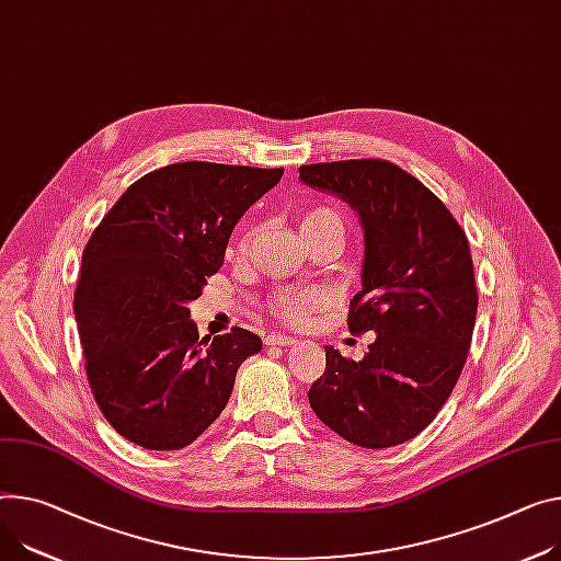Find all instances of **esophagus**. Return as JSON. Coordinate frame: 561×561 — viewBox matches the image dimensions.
I'll return each instance as SVG.
<instances>
[{"label": "esophagus", "instance_id": "obj_1", "mask_svg": "<svg viewBox=\"0 0 561 561\" xmlns=\"http://www.w3.org/2000/svg\"><path fill=\"white\" fill-rule=\"evenodd\" d=\"M296 339H291V336H285V334H280V332H270L267 336H265V346H291Z\"/></svg>", "mask_w": 561, "mask_h": 561}]
</instances>
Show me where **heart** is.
Instances as JSON below:
<instances>
[{"mask_svg": "<svg viewBox=\"0 0 561 561\" xmlns=\"http://www.w3.org/2000/svg\"><path fill=\"white\" fill-rule=\"evenodd\" d=\"M321 225H341V220L332 208H325V206H312V208L300 213V231L314 229V227H321ZM249 236H251V229L242 238L240 247L247 244ZM321 304H323V296L317 289H287V291H280V294L274 296L272 310L285 323L300 325V323H306L321 308Z\"/></svg>", "mask_w": 561, "mask_h": 561, "instance_id": "heart-1", "label": "heart"}]
</instances>
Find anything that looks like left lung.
Masks as SVG:
<instances>
[{
  "label": "left lung",
  "mask_w": 561,
  "mask_h": 561,
  "mask_svg": "<svg viewBox=\"0 0 561 561\" xmlns=\"http://www.w3.org/2000/svg\"><path fill=\"white\" fill-rule=\"evenodd\" d=\"M298 178L359 213L364 287L348 330L375 332L362 362L325 346L310 407L353 445H402L434 422L467 362L479 308L467 236L438 195L386 159L310 163Z\"/></svg>",
  "instance_id": "8db88e82"
}]
</instances>
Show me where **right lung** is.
Returning <instances> with one entry per match:
<instances>
[{"mask_svg":"<svg viewBox=\"0 0 561 561\" xmlns=\"http://www.w3.org/2000/svg\"><path fill=\"white\" fill-rule=\"evenodd\" d=\"M280 178L283 168L163 165L127 188L84 244L73 294L84 373L123 438L154 451L191 445L225 411L240 364L263 348L242 328L199 339L186 304L222 267L244 210Z\"/></svg>","mask_w":561,"mask_h":561,"instance_id":"1","label":"right lung"}]
</instances>
